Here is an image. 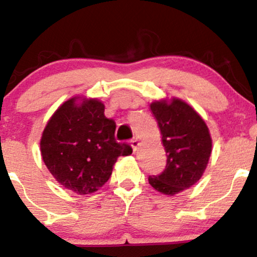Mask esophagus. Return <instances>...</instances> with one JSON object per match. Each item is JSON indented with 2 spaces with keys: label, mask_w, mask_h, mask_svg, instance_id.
<instances>
[{
  "label": "esophagus",
  "mask_w": 257,
  "mask_h": 257,
  "mask_svg": "<svg viewBox=\"0 0 257 257\" xmlns=\"http://www.w3.org/2000/svg\"><path fill=\"white\" fill-rule=\"evenodd\" d=\"M131 145H132V147H133V151H137L138 150V146H139V140L138 139H132L131 140Z\"/></svg>",
  "instance_id": "esophagus-1"
}]
</instances>
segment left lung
<instances>
[{
    "mask_svg": "<svg viewBox=\"0 0 257 257\" xmlns=\"http://www.w3.org/2000/svg\"><path fill=\"white\" fill-rule=\"evenodd\" d=\"M162 134L167 153L166 169L149 176L158 192L174 196L202 178L211 153V138L202 117L180 99L150 105Z\"/></svg>",
    "mask_w": 257,
    "mask_h": 257,
    "instance_id": "1",
    "label": "left lung"
}]
</instances>
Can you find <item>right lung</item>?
Returning <instances> with one entry per match:
<instances>
[{
    "mask_svg": "<svg viewBox=\"0 0 257 257\" xmlns=\"http://www.w3.org/2000/svg\"><path fill=\"white\" fill-rule=\"evenodd\" d=\"M65 101L44 128L41 153L51 174L77 194L98 191L110 179L119 156L132 155L126 143L114 139L116 123L106 118L105 106L96 99Z\"/></svg>",
    "mask_w": 257,
    "mask_h": 257,
    "instance_id": "right-lung-1",
    "label": "right lung"
}]
</instances>
